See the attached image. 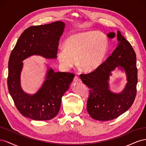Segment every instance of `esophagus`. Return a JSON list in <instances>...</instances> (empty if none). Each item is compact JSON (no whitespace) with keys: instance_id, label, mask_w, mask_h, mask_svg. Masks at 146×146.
I'll list each match as a JSON object with an SVG mask.
<instances>
[{"instance_id":"1","label":"esophagus","mask_w":146,"mask_h":146,"mask_svg":"<svg viewBox=\"0 0 146 146\" xmlns=\"http://www.w3.org/2000/svg\"><path fill=\"white\" fill-rule=\"evenodd\" d=\"M74 81L76 82H81V79L78 76H75V77L74 78Z\"/></svg>"}]
</instances>
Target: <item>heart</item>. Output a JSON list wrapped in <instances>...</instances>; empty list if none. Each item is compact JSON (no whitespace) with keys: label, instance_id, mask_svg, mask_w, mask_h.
I'll list each match as a JSON object with an SVG mask.
<instances>
[{"label":"heart","instance_id":"heart-1","mask_svg":"<svg viewBox=\"0 0 146 146\" xmlns=\"http://www.w3.org/2000/svg\"><path fill=\"white\" fill-rule=\"evenodd\" d=\"M108 46V39L104 34L86 31L69 36L64 43V48L57 53V56L65 69L72 68L77 60L79 68L91 72L102 63Z\"/></svg>","mask_w":146,"mask_h":146}]
</instances>
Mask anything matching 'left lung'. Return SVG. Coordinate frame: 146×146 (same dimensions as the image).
I'll return each instance as SVG.
<instances>
[{"mask_svg":"<svg viewBox=\"0 0 146 146\" xmlns=\"http://www.w3.org/2000/svg\"><path fill=\"white\" fill-rule=\"evenodd\" d=\"M114 35V33L108 34L110 38ZM117 37L118 46L106 61L94 71L80 75L90 88L87 111L96 120L110 121L119 117L131 107L136 95L138 70L135 52L119 31ZM118 66L125 70L128 83L121 94H114L108 89V81L110 72Z\"/></svg>","mask_w":146,"mask_h":146,"instance_id":"8db88e82","label":"left lung"}]
</instances>
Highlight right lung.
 I'll return each instance as SVG.
<instances>
[{"label":"right lung","mask_w":146,"mask_h":146,"mask_svg":"<svg viewBox=\"0 0 146 146\" xmlns=\"http://www.w3.org/2000/svg\"><path fill=\"white\" fill-rule=\"evenodd\" d=\"M64 23L56 21L51 24L34 25L25 29L12 50L8 61V89L16 108L22 115L37 121L49 120L58 114L61 98L68 90L75 76L70 72H54L48 69L46 80L34 95L22 90L20 74L23 62L33 55L47 58L56 57L60 38Z\"/></svg>","instance_id":"add662e5"}]
</instances>
